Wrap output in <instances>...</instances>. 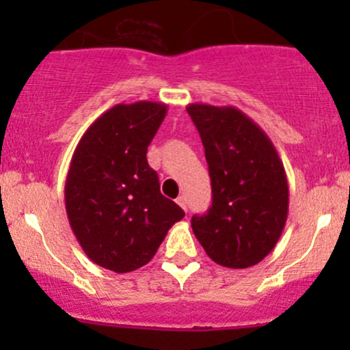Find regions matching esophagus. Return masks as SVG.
Returning a JSON list of instances; mask_svg holds the SVG:
<instances>
[{
    "instance_id": "esophagus-1",
    "label": "esophagus",
    "mask_w": 350,
    "mask_h": 350,
    "mask_svg": "<svg viewBox=\"0 0 350 350\" xmlns=\"http://www.w3.org/2000/svg\"><path fill=\"white\" fill-rule=\"evenodd\" d=\"M176 201H178V204L183 208V210H185V211L188 210V201H186V196H179Z\"/></svg>"
}]
</instances>
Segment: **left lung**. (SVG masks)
Returning a JSON list of instances; mask_svg holds the SVG:
<instances>
[{
    "label": "left lung",
    "instance_id": "8db88e82",
    "mask_svg": "<svg viewBox=\"0 0 350 350\" xmlns=\"http://www.w3.org/2000/svg\"><path fill=\"white\" fill-rule=\"evenodd\" d=\"M211 179L206 215L191 227L211 260L232 269L259 264L274 249L288 218L284 165L269 137L234 107L191 103Z\"/></svg>",
    "mask_w": 350,
    "mask_h": 350
}]
</instances>
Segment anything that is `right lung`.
<instances>
[{"instance_id":"add662e5","label":"right lung","mask_w":350,"mask_h":350,"mask_svg":"<svg viewBox=\"0 0 350 350\" xmlns=\"http://www.w3.org/2000/svg\"><path fill=\"white\" fill-rule=\"evenodd\" d=\"M167 105L120 103L94 120L70 159L66 211L84 254L98 266L130 273L146 266L185 211L161 195L147 162Z\"/></svg>"}]
</instances>
